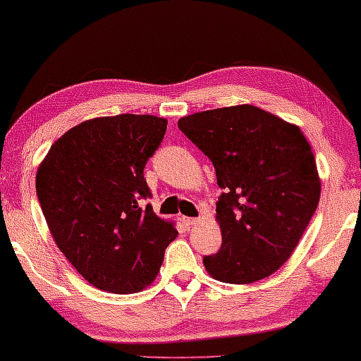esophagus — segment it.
Wrapping results in <instances>:
<instances>
[{"label": "esophagus", "instance_id": "obj_1", "mask_svg": "<svg viewBox=\"0 0 361 361\" xmlns=\"http://www.w3.org/2000/svg\"><path fill=\"white\" fill-rule=\"evenodd\" d=\"M180 221H182V224H184L185 226H192V225H195L197 221H199V219H194V216H182Z\"/></svg>", "mask_w": 361, "mask_h": 361}]
</instances>
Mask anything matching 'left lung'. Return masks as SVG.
Masks as SVG:
<instances>
[{"mask_svg": "<svg viewBox=\"0 0 361 361\" xmlns=\"http://www.w3.org/2000/svg\"><path fill=\"white\" fill-rule=\"evenodd\" d=\"M179 130L212 161L221 248L204 256L212 278L250 284L286 263L320 199L317 166L298 126L253 105L180 118Z\"/></svg>", "mask_w": 361, "mask_h": 361, "instance_id": "obj_1", "label": "left lung"}]
</instances>
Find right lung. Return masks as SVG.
<instances>
[{
	"instance_id": "obj_1",
	"label": "right lung",
	"mask_w": 361,
	"mask_h": 361,
	"mask_svg": "<svg viewBox=\"0 0 361 361\" xmlns=\"http://www.w3.org/2000/svg\"><path fill=\"white\" fill-rule=\"evenodd\" d=\"M167 121L118 115L83 121L62 135L39 166L36 192L59 250L88 283L115 294L156 279L177 236L151 204L146 162Z\"/></svg>"
}]
</instances>
